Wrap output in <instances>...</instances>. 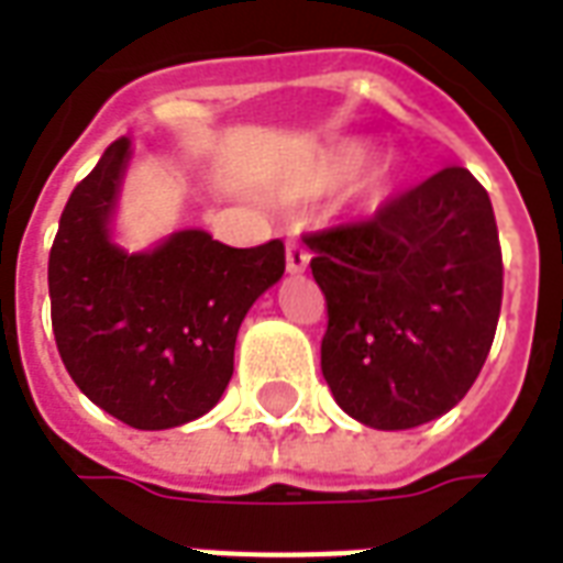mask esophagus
<instances>
[{
    "label": "esophagus",
    "mask_w": 563,
    "mask_h": 563,
    "mask_svg": "<svg viewBox=\"0 0 563 563\" xmlns=\"http://www.w3.org/2000/svg\"><path fill=\"white\" fill-rule=\"evenodd\" d=\"M310 265V250L301 241H289L286 244V268L289 274H301Z\"/></svg>",
    "instance_id": "1"
}]
</instances>
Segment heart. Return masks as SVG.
I'll return each instance as SVG.
<instances>
[{
  "label": "heart",
  "mask_w": 563,
  "mask_h": 563,
  "mask_svg": "<svg viewBox=\"0 0 563 563\" xmlns=\"http://www.w3.org/2000/svg\"><path fill=\"white\" fill-rule=\"evenodd\" d=\"M362 159V150H353V156H350V159H346V165H355V162Z\"/></svg>",
  "instance_id": "obj_1"
}]
</instances>
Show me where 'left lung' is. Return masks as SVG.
<instances>
[{"mask_svg": "<svg viewBox=\"0 0 563 563\" xmlns=\"http://www.w3.org/2000/svg\"><path fill=\"white\" fill-rule=\"evenodd\" d=\"M305 241L329 307L322 377L343 413L379 431L449 413L483 371L504 298L483 184L452 165Z\"/></svg>", "mask_w": 563, "mask_h": 563, "instance_id": "8db88e82", "label": "left lung"}]
</instances>
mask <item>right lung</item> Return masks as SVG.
<instances>
[{
    "instance_id": "right-lung-1",
    "label": "right lung",
    "mask_w": 563,
    "mask_h": 563,
    "mask_svg": "<svg viewBox=\"0 0 563 563\" xmlns=\"http://www.w3.org/2000/svg\"><path fill=\"white\" fill-rule=\"evenodd\" d=\"M132 156L117 139L68 196L51 246V322L63 365L104 413L141 431L177 428L220 401L246 310L283 277V241L225 246L174 232L150 253L108 234Z\"/></svg>"
}]
</instances>
